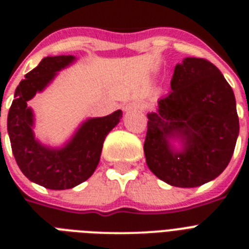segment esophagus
<instances>
[{
  "label": "esophagus",
  "mask_w": 249,
  "mask_h": 249,
  "mask_svg": "<svg viewBox=\"0 0 249 249\" xmlns=\"http://www.w3.org/2000/svg\"><path fill=\"white\" fill-rule=\"evenodd\" d=\"M124 109L126 111H128V109H140V111H143V109H146V103L143 102H132L129 103V105H127L126 107H124Z\"/></svg>",
  "instance_id": "obj_1"
}]
</instances>
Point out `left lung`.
Masks as SVG:
<instances>
[{"label":"left lung","instance_id":"8db88e82","mask_svg":"<svg viewBox=\"0 0 249 249\" xmlns=\"http://www.w3.org/2000/svg\"><path fill=\"white\" fill-rule=\"evenodd\" d=\"M172 91L147 114L144 156L148 168L175 187H198L223 172L239 132L236 98L223 74L204 58L188 57L175 68ZM184 141L175 152L169 140Z\"/></svg>","mask_w":249,"mask_h":249}]
</instances>
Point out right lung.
I'll return each mask as SVG.
<instances>
[{
    "label": "right lung",
    "mask_w": 249,
    "mask_h": 249,
    "mask_svg": "<svg viewBox=\"0 0 249 249\" xmlns=\"http://www.w3.org/2000/svg\"><path fill=\"white\" fill-rule=\"evenodd\" d=\"M73 56L46 57L17 86L8 111L7 129L13 156L22 173L50 190H68L93 175L106 136L122 118V111L86 121L63 148L52 149L35 140L34 114L27 101L53 80L56 72L73 62ZM1 135V133H0Z\"/></svg>",
    "instance_id": "add662e5"
}]
</instances>
